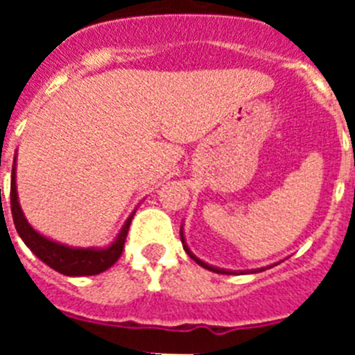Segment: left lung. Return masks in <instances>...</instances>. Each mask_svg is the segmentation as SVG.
Returning a JSON list of instances; mask_svg holds the SVG:
<instances>
[{"label":"left lung","instance_id":"obj_1","mask_svg":"<svg viewBox=\"0 0 355 355\" xmlns=\"http://www.w3.org/2000/svg\"><path fill=\"white\" fill-rule=\"evenodd\" d=\"M180 234H181V243H183V249L184 252L190 256V258L193 259V261L197 263V265H200L202 268H206V270L209 272H215V274H225V275H231V274H258V272H263L266 270V268H272L274 265H277V263H274V265H268V266H261V268H250V270H227V268H218V266H213V265H208L206 261H202V259H199L196 256V254L190 250V247L187 245V238H184V231H183V224H181V229H180Z\"/></svg>","mask_w":355,"mask_h":355}]
</instances>
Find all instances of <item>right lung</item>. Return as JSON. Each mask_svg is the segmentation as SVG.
Returning <instances> with one entry per match:
<instances>
[{"mask_svg": "<svg viewBox=\"0 0 355 355\" xmlns=\"http://www.w3.org/2000/svg\"><path fill=\"white\" fill-rule=\"evenodd\" d=\"M15 158L12 165V183H10V208L14 225L17 229V234L21 240L26 243L28 249L35 254L40 261H44L53 270L60 274L69 275V277H81V275H97L101 272L108 270L122 254V247L128 236L133 213L128 216V220L121 227L114 241L106 247H71L55 241L51 238L40 234L37 229L31 227L30 222L26 220L21 205H19L17 184H15Z\"/></svg>", "mask_w": 355, "mask_h": 355, "instance_id": "1", "label": "right lung"}]
</instances>
